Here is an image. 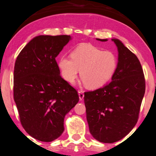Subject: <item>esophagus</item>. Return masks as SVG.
Here are the masks:
<instances>
[{
	"label": "esophagus",
	"mask_w": 156,
	"mask_h": 156,
	"mask_svg": "<svg viewBox=\"0 0 156 156\" xmlns=\"http://www.w3.org/2000/svg\"><path fill=\"white\" fill-rule=\"evenodd\" d=\"M78 94L79 98H80V100L82 101L83 99H84V92H82V91H79Z\"/></svg>",
	"instance_id": "1"
}]
</instances>
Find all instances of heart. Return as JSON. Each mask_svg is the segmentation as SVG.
I'll use <instances>...</instances> for the list:
<instances>
[{
  "instance_id": "obj_1",
  "label": "heart",
  "mask_w": 156,
  "mask_h": 156,
  "mask_svg": "<svg viewBox=\"0 0 156 156\" xmlns=\"http://www.w3.org/2000/svg\"><path fill=\"white\" fill-rule=\"evenodd\" d=\"M58 66L67 82H74L80 70V78L84 85L94 89L112 77L118 66V58L112 51L84 44L72 51L71 58H60Z\"/></svg>"
}]
</instances>
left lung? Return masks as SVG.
I'll return each instance as SVG.
<instances>
[{"label": "left lung", "instance_id": "left-lung-1", "mask_svg": "<svg viewBox=\"0 0 156 156\" xmlns=\"http://www.w3.org/2000/svg\"><path fill=\"white\" fill-rule=\"evenodd\" d=\"M112 40L118 51L112 81L102 88L84 92V97L90 132L97 140L105 143L117 142L132 130L138 120L145 91L140 61L120 40Z\"/></svg>", "mask_w": 156, "mask_h": 156}]
</instances>
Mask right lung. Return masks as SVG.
I'll return each mask as SVG.
<instances>
[{
    "mask_svg": "<svg viewBox=\"0 0 156 156\" xmlns=\"http://www.w3.org/2000/svg\"><path fill=\"white\" fill-rule=\"evenodd\" d=\"M71 36L41 35L20 52L15 62L13 98L28 134L51 142L64 132L65 115L79 102L77 91L60 75L56 57Z\"/></svg>",
    "mask_w": 156,
    "mask_h": 156,
    "instance_id": "1",
    "label": "right lung"
}]
</instances>
